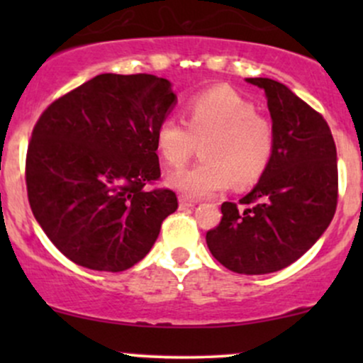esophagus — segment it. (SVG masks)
I'll return each mask as SVG.
<instances>
[{
    "label": "esophagus",
    "mask_w": 363,
    "mask_h": 363,
    "mask_svg": "<svg viewBox=\"0 0 363 363\" xmlns=\"http://www.w3.org/2000/svg\"><path fill=\"white\" fill-rule=\"evenodd\" d=\"M194 205H196L194 199L184 198V196H182V198H179V208H181V210H184V208H191V206H194Z\"/></svg>",
    "instance_id": "1"
}]
</instances>
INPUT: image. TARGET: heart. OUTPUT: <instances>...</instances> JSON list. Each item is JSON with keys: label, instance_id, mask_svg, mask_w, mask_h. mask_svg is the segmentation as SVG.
Returning <instances> with one entry per match:
<instances>
[{"label": "heart", "instance_id": "1", "mask_svg": "<svg viewBox=\"0 0 363 363\" xmlns=\"http://www.w3.org/2000/svg\"><path fill=\"white\" fill-rule=\"evenodd\" d=\"M203 162L170 174L167 184L186 198H208L228 186H251L264 176L274 153L273 124L230 89L194 95L184 121L167 116L155 129V145L169 167H182L201 143Z\"/></svg>", "mask_w": 363, "mask_h": 363}]
</instances>
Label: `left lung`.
<instances>
[{"instance_id": "left-lung-1", "label": "left lung", "mask_w": 363, "mask_h": 363, "mask_svg": "<svg viewBox=\"0 0 363 363\" xmlns=\"http://www.w3.org/2000/svg\"><path fill=\"white\" fill-rule=\"evenodd\" d=\"M264 90L274 153L264 176L240 199L225 201L206 244L220 264L240 274L286 268L318 242L338 203V162L323 116L280 82L247 78Z\"/></svg>"}]
</instances>
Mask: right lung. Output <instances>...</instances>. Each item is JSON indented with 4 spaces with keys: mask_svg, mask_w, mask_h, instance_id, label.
Wrapping results in <instances>:
<instances>
[{
    "mask_svg": "<svg viewBox=\"0 0 363 363\" xmlns=\"http://www.w3.org/2000/svg\"><path fill=\"white\" fill-rule=\"evenodd\" d=\"M153 74H97L54 101L32 131L25 181L32 213L68 259L124 272L177 210L160 177L155 129L176 104Z\"/></svg>",
    "mask_w": 363,
    "mask_h": 363,
    "instance_id": "right-lung-1",
    "label": "right lung"
}]
</instances>
